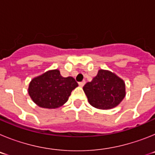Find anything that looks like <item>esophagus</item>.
Segmentation results:
<instances>
[{"instance_id":"obj_1","label":"esophagus","mask_w":155,"mask_h":155,"mask_svg":"<svg viewBox=\"0 0 155 155\" xmlns=\"http://www.w3.org/2000/svg\"><path fill=\"white\" fill-rule=\"evenodd\" d=\"M84 84H85V81H81L78 83L79 86H81V87H83L84 85Z\"/></svg>"}]
</instances>
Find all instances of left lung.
<instances>
[{"mask_svg":"<svg viewBox=\"0 0 155 155\" xmlns=\"http://www.w3.org/2000/svg\"><path fill=\"white\" fill-rule=\"evenodd\" d=\"M87 100L92 106L100 109L116 107L125 97V83L108 71L99 70L91 82L83 87Z\"/></svg>","mask_w":155,"mask_h":155,"instance_id":"8db88e82","label":"left lung"}]
</instances>
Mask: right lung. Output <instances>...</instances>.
<instances>
[{
	"instance_id": "obj_1",
	"label": "right lung",
	"mask_w": 155,
	"mask_h": 155,
	"mask_svg": "<svg viewBox=\"0 0 155 155\" xmlns=\"http://www.w3.org/2000/svg\"><path fill=\"white\" fill-rule=\"evenodd\" d=\"M78 85L72 77L64 78L60 71L53 70L32 79L28 94L40 107L56 109L67 102L71 91Z\"/></svg>"
}]
</instances>
